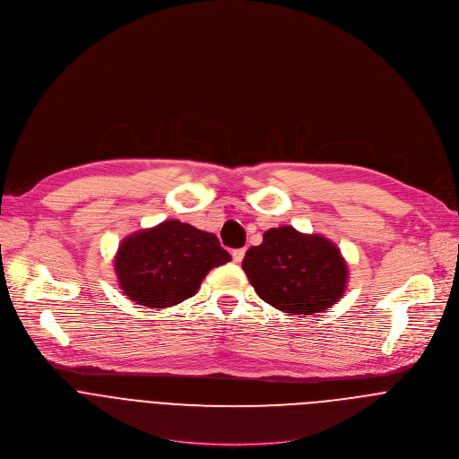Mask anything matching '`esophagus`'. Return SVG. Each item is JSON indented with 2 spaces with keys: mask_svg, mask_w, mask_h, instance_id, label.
Instances as JSON below:
<instances>
[{
  "mask_svg": "<svg viewBox=\"0 0 459 459\" xmlns=\"http://www.w3.org/2000/svg\"><path fill=\"white\" fill-rule=\"evenodd\" d=\"M244 255H246V249H233V253H231L233 262L240 264V262H242V258H244Z\"/></svg>",
  "mask_w": 459,
  "mask_h": 459,
  "instance_id": "1",
  "label": "esophagus"
}]
</instances>
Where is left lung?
Here are the masks:
<instances>
[{
    "mask_svg": "<svg viewBox=\"0 0 459 459\" xmlns=\"http://www.w3.org/2000/svg\"><path fill=\"white\" fill-rule=\"evenodd\" d=\"M242 269L265 303L298 316L330 308L348 281V265L339 247L292 226L265 231L262 244L246 253Z\"/></svg>",
    "mask_w": 459,
    "mask_h": 459,
    "instance_id": "obj_1",
    "label": "left lung"
}]
</instances>
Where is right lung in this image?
I'll list each match as a JSON object with an SVG mask.
<instances>
[{
    "label": "right lung",
    "mask_w": 459,
    "mask_h": 459,
    "mask_svg": "<svg viewBox=\"0 0 459 459\" xmlns=\"http://www.w3.org/2000/svg\"><path fill=\"white\" fill-rule=\"evenodd\" d=\"M230 260L213 233L165 221L124 238L115 256V271L129 299L167 308L192 298L204 276Z\"/></svg>",
    "instance_id": "add662e5"
}]
</instances>
